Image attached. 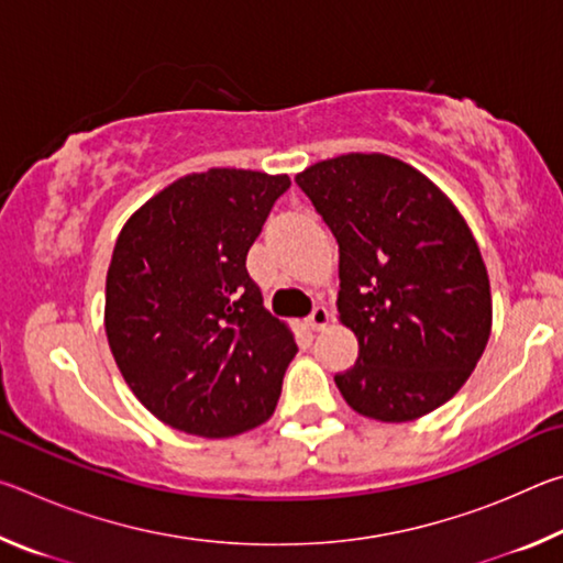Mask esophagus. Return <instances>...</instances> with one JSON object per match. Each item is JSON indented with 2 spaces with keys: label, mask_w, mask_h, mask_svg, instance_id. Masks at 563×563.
I'll use <instances>...</instances> for the list:
<instances>
[{
  "label": "esophagus",
  "mask_w": 563,
  "mask_h": 563,
  "mask_svg": "<svg viewBox=\"0 0 563 563\" xmlns=\"http://www.w3.org/2000/svg\"><path fill=\"white\" fill-rule=\"evenodd\" d=\"M328 322H330V310L325 308V305H318V308L308 316V320H305V325H308L310 330H322Z\"/></svg>",
  "instance_id": "1"
}]
</instances>
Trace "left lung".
<instances>
[{
    "label": "left lung",
    "mask_w": 563,
    "mask_h": 563,
    "mask_svg": "<svg viewBox=\"0 0 563 563\" xmlns=\"http://www.w3.org/2000/svg\"><path fill=\"white\" fill-rule=\"evenodd\" d=\"M340 245V322L360 357L335 385L357 415L412 422L460 393L487 347L492 290L470 225L415 166L345 154L295 176Z\"/></svg>",
    "instance_id": "1"
}]
</instances>
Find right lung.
I'll return each instance as SVG.
<instances>
[{
  "instance_id": "add662e5",
  "label": "right lung",
  "mask_w": 563,
  "mask_h": 563,
  "mask_svg": "<svg viewBox=\"0 0 563 563\" xmlns=\"http://www.w3.org/2000/svg\"><path fill=\"white\" fill-rule=\"evenodd\" d=\"M288 188L285 174L211 168L158 190L121 228L103 328L131 393L174 430L221 440L278 405L298 345L263 308L245 255Z\"/></svg>"
}]
</instances>
